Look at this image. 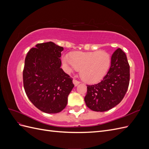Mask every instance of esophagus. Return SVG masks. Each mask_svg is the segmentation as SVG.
Wrapping results in <instances>:
<instances>
[{
	"label": "esophagus",
	"mask_w": 149,
	"mask_h": 149,
	"mask_svg": "<svg viewBox=\"0 0 149 149\" xmlns=\"http://www.w3.org/2000/svg\"><path fill=\"white\" fill-rule=\"evenodd\" d=\"M73 83H74V84L75 86H78V85L80 83V81H78L77 79H73Z\"/></svg>",
	"instance_id": "34e87169"
}]
</instances>
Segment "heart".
Instances as JSON below:
<instances>
[{
  "mask_svg": "<svg viewBox=\"0 0 149 149\" xmlns=\"http://www.w3.org/2000/svg\"><path fill=\"white\" fill-rule=\"evenodd\" d=\"M70 70H81V77L89 83H97L104 77L111 65V56L104 51L76 52L62 58Z\"/></svg>",
  "mask_w": 149,
  "mask_h": 149,
  "instance_id": "b5f03b06",
  "label": "heart"
}]
</instances>
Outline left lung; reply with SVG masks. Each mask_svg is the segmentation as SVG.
Masks as SVG:
<instances>
[{"label": "left lung", "instance_id": "1", "mask_svg": "<svg viewBox=\"0 0 149 149\" xmlns=\"http://www.w3.org/2000/svg\"><path fill=\"white\" fill-rule=\"evenodd\" d=\"M130 81V66L125 53L118 48L111 56V64L100 83L87 85L84 97L90 109L104 112L112 109L123 100Z\"/></svg>", "mask_w": 149, "mask_h": 149}]
</instances>
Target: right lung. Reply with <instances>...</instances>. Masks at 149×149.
I'll use <instances>...</instances> for the list:
<instances>
[{"label":"right lung","instance_id":"add662e5","mask_svg":"<svg viewBox=\"0 0 149 149\" xmlns=\"http://www.w3.org/2000/svg\"><path fill=\"white\" fill-rule=\"evenodd\" d=\"M63 48L49 42L31 48L25 60L24 87L33 104L46 113L61 112L74 87L73 79L61 68Z\"/></svg>","mask_w":149,"mask_h":149}]
</instances>
